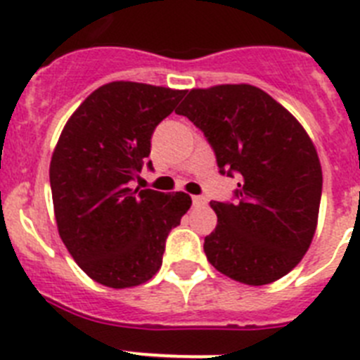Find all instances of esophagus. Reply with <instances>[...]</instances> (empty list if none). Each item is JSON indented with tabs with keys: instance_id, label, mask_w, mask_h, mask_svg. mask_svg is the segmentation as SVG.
I'll list each match as a JSON object with an SVG mask.
<instances>
[{
	"instance_id": "1",
	"label": "esophagus",
	"mask_w": 360,
	"mask_h": 360,
	"mask_svg": "<svg viewBox=\"0 0 360 360\" xmlns=\"http://www.w3.org/2000/svg\"><path fill=\"white\" fill-rule=\"evenodd\" d=\"M207 203V198H203V196H193V205L195 207H203Z\"/></svg>"
}]
</instances>
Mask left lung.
<instances>
[{
    "label": "left lung",
    "instance_id": "obj_1",
    "mask_svg": "<svg viewBox=\"0 0 360 360\" xmlns=\"http://www.w3.org/2000/svg\"><path fill=\"white\" fill-rule=\"evenodd\" d=\"M202 129L219 173L240 178L236 202H211L218 225L203 250L245 285L287 276L316 234L323 171L316 146L290 111L250 84L191 90L176 110Z\"/></svg>",
    "mask_w": 360,
    "mask_h": 360
}]
</instances>
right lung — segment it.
Segmentation results:
<instances>
[{
	"mask_svg": "<svg viewBox=\"0 0 360 360\" xmlns=\"http://www.w3.org/2000/svg\"><path fill=\"white\" fill-rule=\"evenodd\" d=\"M184 95L108 82L73 111L53 149L50 187L59 236L104 287H136L157 274L167 234L193 203L186 193L129 187L144 165L153 169V131Z\"/></svg>",
	"mask_w": 360,
	"mask_h": 360,
	"instance_id": "obj_1",
	"label": "right lung"
}]
</instances>
